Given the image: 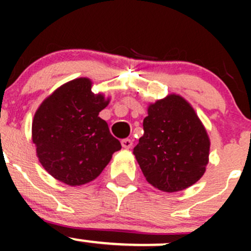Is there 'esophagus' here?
<instances>
[{
  "instance_id": "1",
  "label": "esophagus",
  "mask_w": 251,
  "mask_h": 251,
  "mask_svg": "<svg viewBox=\"0 0 251 251\" xmlns=\"http://www.w3.org/2000/svg\"><path fill=\"white\" fill-rule=\"evenodd\" d=\"M121 146L125 149H130L131 147H132V141H131L130 138H125V140L121 141Z\"/></svg>"
}]
</instances>
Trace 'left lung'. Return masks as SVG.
I'll return each mask as SVG.
<instances>
[{"instance_id": "1", "label": "left lung", "mask_w": 251, "mask_h": 251, "mask_svg": "<svg viewBox=\"0 0 251 251\" xmlns=\"http://www.w3.org/2000/svg\"><path fill=\"white\" fill-rule=\"evenodd\" d=\"M143 130L133 154L148 183L173 193L201 178L209 163L210 138L183 97L173 93L151 103Z\"/></svg>"}]
</instances>
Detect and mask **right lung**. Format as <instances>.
Listing matches in <instances>:
<instances>
[{"label":"right lung","instance_id":"add662e5","mask_svg":"<svg viewBox=\"0 0 251 251\" xmlns=\"http://www.w3.org/2000/svg\"><path fill=\"white\" fill-rule=\"evenodd\" d=\"M78 77L58 87L40 104L32 120V142L45 170L69 186L100 176L121 144L98 116L110 102Z\"/></svg>","mask_w":251,"mask_h":251}]
</instances>
